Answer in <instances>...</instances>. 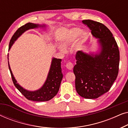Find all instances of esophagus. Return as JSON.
<instances>
[{
  "mask_svg": "<svg viewBox=\"0 0 128 128\" xmlns=\"http://www.w3.org/2000/svg\"><path fill=\"white\" fill-rule=\"evenodd\" d=\"M66 67L68 69L72 70V69L73 68V64L71 62H68L66 64Z\"/></svg>",
  "mask_w": 128,
  "mask_h": 128,
  "instance_id": "34e87169",
  "label": "esophagus"
}]
</instances>
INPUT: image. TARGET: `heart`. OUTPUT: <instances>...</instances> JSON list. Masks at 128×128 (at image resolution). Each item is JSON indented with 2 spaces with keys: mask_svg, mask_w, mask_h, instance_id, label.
Masks as SVG:
<instances>
[{
  "mask_svg": "<svg viewBox=\"0 0 128 128\" xmlns=\"http://www.w3.org/2000/svg\"><path fill=\"white\" fill-rule=\"evenodd\" d=\"M82 33H83V30L79 28H73L66 31L61 40V44L62 46H59V50L62 52H65L66 50L63 47L66 48L72 46L81 35L82 40H84L87 36V34L86 32H83L82 34ZM82 42L83 41H82L81 43L80 44L79 46H81Z\"/></svg>",
  "mask_w": 128,
  "mask_h": 128,
  "instance_id": "obj_1",
  "label": "heart"
}]
</instances>
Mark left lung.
<instances>
[{"mask_svg":"<svg viewBox=\"0 0 128 128\" xmlns=\"http://www.w3.org/2000/svg\"><path fill=\"white\" fill-rule=\"evenodd\" d=\"M82 22L98 39L99 50L96 54L77 52L76 64L73 68L75 87L81 97L95 99L108 92L116 80L120 51L112 34L106 26L91 20H83Z\"/></svg>","mask_w":128,"mask_h":128,"instance_id":"1","label":"left lung"}]
</instances>
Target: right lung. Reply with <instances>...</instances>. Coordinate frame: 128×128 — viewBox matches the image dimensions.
I'll list each match as a JSON object with an SVG mask.
<instances>
[{
  "label": "right lung",
  "instance_id": "right-lung-1",
  "mask_svg": "<svg viewBox=\"0 0 128 128\" xmlns=\"http://www.w3.org/2000/svg\"><path fill=\"white\" fill-rule=\"evenodd\" d=\"M46 26L45 24L40 25L39 24H34L32 22H28L22 26L16 31L10 40L8 50H10L14 42L25 31L30 29L37 28L38 27L44 28ZM61 61H62L61 59H57L55 58H52L50 71L44 84L41 88L35 91L27 90L21 86L17 83V80L13 76L8 61V64L14 84L26 98L33 101H47L55 97L59 90L61 81L63 78V74L61 69Z\"/></svg>",
  "mask_w": 128,
  "mask_h": 128
}]
</instances>
